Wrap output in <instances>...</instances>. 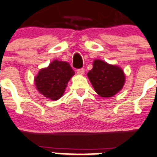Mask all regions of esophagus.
I'll return each instance as SVG.
<instances>
[{"mask_svg": "<svg viewBox=\"0 0 157 157\" xmlns=\"http://www.w3.org/2000/svg\"><path fill=\"white\" fill-rule=\"evenodd\" d=\"M77 73L78 75H84V69H80V70H77Z\"/></svg>", "mask_w": 157, "mask_h": 157, "instance_id": "1", "label": "esophagus"}]
</instances>
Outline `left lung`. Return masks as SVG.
<instances>
[{"instance_id":"obj_1","label":"left lung","mask_w":157,"mask_h":157,"mask_svg":"<svg viewBox=\"0 0 157 157\" xmlns=\"http://www.w3.org/2000/svg\"><path fill=\"white\" fill-rule=\"evenodd\" d=\"M94 91L103 98H110L121 91L125 84V74L121 67L101 59H94L93 68L87 73Z\"/></svg>"}]
</instances>
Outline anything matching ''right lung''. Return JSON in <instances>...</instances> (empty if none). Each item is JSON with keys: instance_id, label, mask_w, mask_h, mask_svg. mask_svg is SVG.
<instances>
[{"instance_id": "right-lung-1", "label": "right lung", "mask_w": 157, "mask_h": 157, "mask_svg": "<svg viewBox=\"0 0 157 157\" xmlns=\"http://www.w3.org/2000/svg\"><path fill=\"white\" fill-rule=\"evenodd\" d=\"M74 73L70 63L56 59L48 67L39 70L34 77V84L38 92L45 98L56 101L63 95Z\"/></svg>"}]
</instances>
